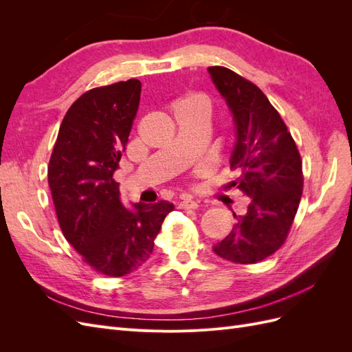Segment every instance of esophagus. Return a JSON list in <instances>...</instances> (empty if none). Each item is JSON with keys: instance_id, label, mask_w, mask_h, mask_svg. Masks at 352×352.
Returning <instances> with one entry per match:
<instances>
[{"instance_id": "obj_1", "label": "esophagus", "mask_w": 352, "mask_h": 352, "mask_svg": "<svg viewBox=\"0 0 352 352\" xmlns=\"http://www.w3.org/2000/svg\"><path fill=\"white\" fill-rule=\"evenodd\" d=\"M199 207V201L192 199L190 197L182 198V201L179 202V208L182 210H189V208H198Z\"/></svg>"}]
</instances>
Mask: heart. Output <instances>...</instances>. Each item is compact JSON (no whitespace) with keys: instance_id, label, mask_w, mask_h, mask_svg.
I'll return each mask as SVG.
<instances>
[{"instance_id":"heart-1","label":"heart","mask_w":352,"mask_h":352,"mask_svg":"<svg viewBox=\"0 0 352 352\" xmlns=\"http://www.w3.org/2000/svg\"><path fill=\"white\" fill-rule=\"evenodd\" d=\"M179 109H185V110H190L194 113L202 114V116H208L210 113V101L207 97L201 94H189L186 97H184L182 100H179L175 105V110Z\"/></svg>"}]
</instances>
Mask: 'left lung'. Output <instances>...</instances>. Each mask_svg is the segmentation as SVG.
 <instances>
[{
  "instance_id": "1",
  "label": "left lung",
  "mask_w": 352,
  "mask_h": 352,
  "mask_svg": "<svg viewBox=\"0 0 352 352\" xmlns=\"http://www.w3.org/2000/svg\"><path fill=\"white\" fill-rule=\"evenodd\" d=\"M235 123L232 186L251 198L247 212L212 251L236 264H252L285 242L302 195V162L280 114L258 87L226 67H208Z\"/></svg>"
}]
</instances>
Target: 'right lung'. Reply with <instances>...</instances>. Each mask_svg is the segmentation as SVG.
<instances>
[{
    "mask_svg": "<svg viewBox=\"0 0 352 352\" xmlns=\"http://www.w3.org/2000/svg\"><path fill=\"white\" fill-rule=\"evenodd\" d=\"M141 98L129 79L94 88L73 102L61 122L48 166V184L66 239L97 272L120 278L150 258L163 220L175 206L124 207L113 175Z\"/></svg>",
    "mask_w": 352,
    "mask_h": 352,
    "instance_id": "1",
    "label": "right lung"
}]
</instances>
